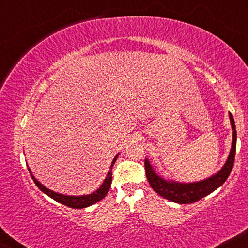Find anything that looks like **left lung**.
Wrapping results in <instances>:
<instances>
[{
	"label": "left lung",
	"mask_w": 248,
	"mask_h": 248,
	"mask_svg": "<svg viewBox=\"0 0 248 248\" xmlns=\"http://www.w3.org/2000/svg\"><path fill=\"white\" fill-rule=\"evenodd\" d=\"M230 121L232 126V147L229 157L220 170L211 177H207L203 181L191 182V183H181V182L172 181V179H166L158 175L154 170V168L148 158L144 160V167H146V176L149 182L150 186L155 192H157L161 197L171 201L173 203L178 204H191L199 201L205 196L218 189L225 183L227 177L231 173V170L234 164L235 147H237V130H235L234 119L231 113L229 114Z\"/></svg>",
	"instance_id": "1"
}]
</instances>
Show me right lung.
<instances>
[{"label":"right lung","instance_id":"obj_1","mask_svg":"<svg viewBox=\"0 0 248 248\" xmlns=\"http://www.w3.org/2000/svg\"><path fill=\"white\" fill-rule=\"evenodd\" d=\"M118 156H119V154L115 156L114 160H113V162H112V164H110V169L107 173L106 178L104 179V183L101 184L100 187H99L98 190H95L94 192L90 193V195L67 196V195H62V193H58V192L52 191V190L47 189V187H45L44 186H43L41 182L37 181V179L35 178V176H33L32 172H31L30 168H28V169H29L31 177H32L36 186H38L39 189H41V191L44 192L45 195H47L49 197L55 199V201L58 202V203L64 204V205H66L69 207H72V209H85V207L93 205V204H95L96 202L101 201L102 198H105V196L107 195L108 191H109L110 184H112V168H113V166H114L116 158H118Z\"/></svg>","mask_w":248,"mask_h":248}]
</instances>
